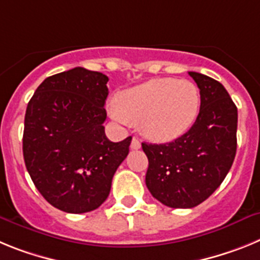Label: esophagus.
I'll list each match as a JSON object with an SVG mask.
<instances>
[{
  "mask_svg": "<svg viewBox=\"0 0 260 260\" xmlns=\"http://www.w3.org/2000/svg\"><path fill=\"white\" fill-rule=\"evenodd\" d=\"M130 147H132V150H139V148H141V142H139V139H137V138H133Z\"/></svg>",
  "mask_w": 260,
  "mask_h": 260,
  "instance_id": "esophagus-1",
  "label": "esophagus"
}]
</instances>
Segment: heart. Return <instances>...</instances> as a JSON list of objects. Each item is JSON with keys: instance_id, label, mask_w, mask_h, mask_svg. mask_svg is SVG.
I'll return each instance as SVG.
<instances>
[{"instance_id": "b5f03b06", "label": "heart", "mask_w": 260, "mask_h": 260, "mask_svg": "<svg viewBox=\"0 0 260 260\" xmlns=\"http://www.w3.org/2000/svg\"><path fill=\"white\" fill-rule=\"evenodd\" d=\"M199 109L201 92L194 82L155 78L117 93L110 114L121 123H139L151 141L169 142L189 132Z\"/></svg>"}]
</instances>
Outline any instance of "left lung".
Masks as SVG:
<instances>
[{
  "instance_id": "left-lung-1",
  "label": "left lung",
  "mask_w": 260,
  "mask_h": 260,
  "mask_svg": "<svg viewBox=\"0 0 260 260\" xmlns=\"http://www.w3.org/2000/svg\"><path fill=\"white\" fill-rule=\"evenodd\" d=\"M201 92L198 118L189 132L162 144L142 143L148 157L146 185L172 208H192L212 195L237 150V107L220 82L189 71Z\"/></svg>"
}]
</instances>
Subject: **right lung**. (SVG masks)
Listing matches in <instances>:
<instances>
[{
    "label": "right lung",
    "mask_w": 260,
    "mask_h": 260,
    "mask_svg": "<svg viewBox=\"0 0 260 260\" xmlns=\"http://www.w3.org/2000/svg\"><path fill=\"white\" fill-rule=\"evenodd\" d=\"M108 77L74 68L48 77L27 105L23 157L36 189L53 207L84 213L108 198L132 137L105 135Z\"/></svg>",
    "instance_id": "1"
}]
</instances>
